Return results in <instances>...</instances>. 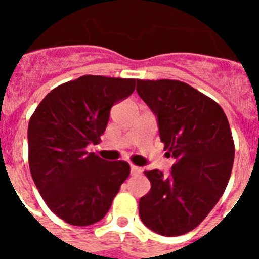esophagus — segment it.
I'll return each instance as SVG.
<instances>
[{
  "mask_svg": "<svg viewBox=\"0 0 259 259\" xmlns=\"http://www.w3.org/2000/svg\"><path fill=\"white\" fill-rule=\"evenodd\" d=\"M141 172H143V168H141V167H137V166H134V164H132L131 175H140Z\"/></svg>",
  "mask_w": 259,
  "mask_h": 259,
  "instance_id": "obj_1",
  "label": "esophagus"
}]
</instances>
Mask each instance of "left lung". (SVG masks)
<instances>
[{"mask_svg": "<svg viewBox=\"0 0 259 259\" xmlns=\"http://www.w3.org/2000/svg\"><path fill=\"white\" fill-rule=\"evenodd\" d=\"M136 91L176 159L167 176L145 171L152 188L139 214L153 232L180 236L206 218L227 187L235 158L230 123L214 100L179 80H137Z\"/></svg>", "mask_w": 259, "mask_h": 259, "instance_id": "1", "label": "left lung"}]
</instances>
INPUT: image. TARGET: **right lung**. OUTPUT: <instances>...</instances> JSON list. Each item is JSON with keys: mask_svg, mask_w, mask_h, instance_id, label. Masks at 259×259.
I'll use <instances>...</instances> for the list:
<instances>
[{"mask_svg": "<svg viewBox=\"0 0 259 259\" xmlns=\"http://www.w3.org/2000/svg\"><path fill=\"white\" fill-rule=\"evenodd\" d=\"M135 84V79L84 75L50 91L29 119L32 179L66 223L101 221L130 175L127 162L105 161L85 148L100 143L110 110L134 93Z\"/></svg>", "mask_w": 259, "mask_h": 259, "instance_id": "obj_1", "label": "right lung"}]
</instances>
